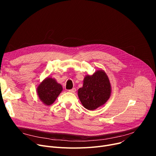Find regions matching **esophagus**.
<instances>
[{"label":"esophagus","mask_w":156,"mask_h":156,"mask_svg":"<svg viewBox=\"0 0 156 156\" xmlns=\"http://www.w3.org/2000/svg\"><path fill=\"white\" fill-rule=\"evenodd\" d=\"M69 92H71V93H75V92H76V88H72V89H71V90H68Z\"/></svg>","instance_id":"1"}]
</instances>
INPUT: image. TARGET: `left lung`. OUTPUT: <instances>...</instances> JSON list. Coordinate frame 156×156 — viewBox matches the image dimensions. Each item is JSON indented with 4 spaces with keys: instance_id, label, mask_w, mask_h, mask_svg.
<instances>
[{
    "instance_id": "obj_1",
    "label": "left lung",
    "mask_w": 156,
    "mask_h": 156,
    "mask_svg": "<svg viewBox=\"0 0 156 156\" xmlns=\"http://www.w3.org/2000/svg\"><path fill=\"white\" fill-rule=\"evenodd\" d=\"M111 90L107 74L99 69L92 75L85 76L83 87L78 89V95L83 107L92 111L105 104L111 97Z\"/></svg>"
}]
</instances>
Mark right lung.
Instances as JSON below:
<instances>
[{"label":"right lung","instance_id":"add662e5","mask_svg":"<svg viewBox=\"0 0 156 156\" xmlns=\"http://www.w3.org/2000/svg\"><path fill=\"white\" fill-rule=\"evenodd\" d=\"M62 91V85L52 77L45 78L37 88L39 99L46 105H52Z\"/></svg>","mask_w":156,"mask_h":156}]
</instances>
